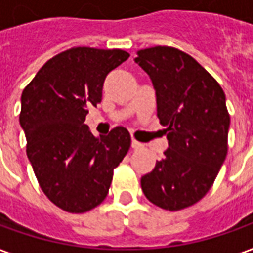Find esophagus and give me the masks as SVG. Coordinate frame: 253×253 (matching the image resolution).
I'll return each instance as SVG.
<instances>
[{"label":"esophagus","mask_w":253,"mask_h":253,"mask_svg":"<svg viewBox=\"0 0 253 253\" xmlns=\"http://www.w3.org/2000/svg\"><path fill=\"white\" fill-rule=\"evenodd\" d=\"M140 147H141V143H138V141H135V140H131V148L137 150V148H140Z\"/></svg>","instance_id":"34e87169"}]
</instances>
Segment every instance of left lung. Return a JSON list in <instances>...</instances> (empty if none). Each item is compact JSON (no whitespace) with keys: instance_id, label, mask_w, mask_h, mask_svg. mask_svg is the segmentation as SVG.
Wrapping results in <instances>:
<instances>
[{"instance_id":"1","label":"left lung","mask_w":253,"mask_h":253,"mask_svg":"<svg viewBox=\"0 0 253 253\" xmlns=\"http://www.w3.org/2000/svg\"><path fill=\"white\" fill-rule=\"evenodd\" d=\"M134 61L153 83L157 116L168 140L164 158L141 178V189L155 206L182 210L210 190L227 157L225 93L193 57L178 48L138 50Z\"/></svg>"}]
</instances>
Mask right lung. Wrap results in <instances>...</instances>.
<instances>
[{
    "label": "right lung",
    "mask_w": 253,
    "mask_h": 253,
    "mask_svg": "<svg viewBox=\"0 0 253 253\" xmlns=\"http://www.w3.org/2000/svg\"><path fill=\"white\" fill-rule=\"evenodd\" d=\"M128 57L119 48H70L50 58L22 92L28 158L44 195L68 213L105 200L113 169L130 148L125 127L95 137L84 123L88 108L102 100L106 75Z\"/></svg>",
    "instance_id": "1"
}]
</instances>
